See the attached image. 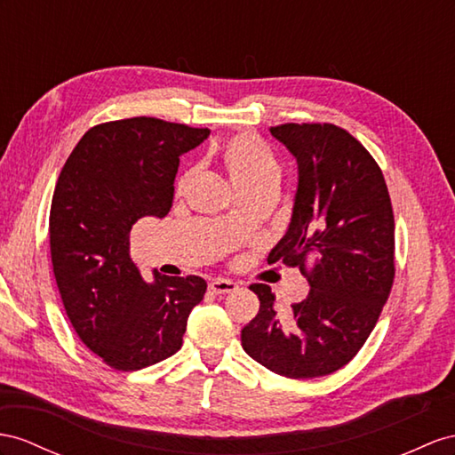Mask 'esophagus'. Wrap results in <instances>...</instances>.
I'll list each match as a JSON object with an SVG mask.
<instances>
[{"mask_svg":"<svg viewBox=\"0 0 455 455\" xmlns=\"http://www.w3.org/2000/svg\"><path fill=\"white\" fill-rule=\"evenodd\" d=\"M209 290H212L213 294H230V292H236L238 284L227 281V278H215V281L209 283Z\"/></svg>","mask_w":455,"mask_h":455,"instance_id":"esophagus-1","label":"esophagus"}]
</instances>
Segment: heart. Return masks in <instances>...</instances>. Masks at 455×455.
I'll use <instances>...</instances> for the list:
<instances>
[{
  "label": "heart",
  "instance_id": "obj_1",
  "mask_svg": "<svg viewBox=\"0 0 455 455\" xmlns=\"http://www.w3.org/2000/svg\"><path fill=\"white\" fill-rule=\"evenodd\" d=\"M220 163L228 174V179L236 188L248 196L265 186H278L281 169L275 156L259 138L251 134L232 136L220 149ZM190 180V174L180 180L179 188L182 190Z\"/></svg>",
  "mask_w": 455,
  "mask_h": 455
}]
</instances>
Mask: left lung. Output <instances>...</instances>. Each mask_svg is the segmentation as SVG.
I'll return each instance as SVG.
<instances>
[{
	"mask_svg": "<svg viewBox=\"0 0 455 455\" xmlns=\"http://www.w3.org/2000/svg\"><path fill=\"white\" fill-rule=\"evenodd\" d=\"M269 131L296 157L298 190L267 261L298 267L311 290L278 317L271 288L251 284L259 313L242 329V347L276 375L324 377L354 359L392 290L390 196L377 161L344 128L286 123Z\"/></svg>",
	"mask_w": 455,
	"mask_h": 455,
	"instance_id": "8db88e82",
	"label": "left lung"
}]
</instances>
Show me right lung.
<instances>
[{"mask_svg":"<svg viewBox=\"0 0 455 455\" xmlns=\"http://www.w3.org/2000/svg\"><path fill=\"white\" fill-rule=\"evenodd\" d=\"M209 128L154 116L92 126L55 184L50 250L57 288L78 339L116 371L144 369L177 354L202 276L146 283L131 259V230L171 212L180 156Z\"/></svg>","mask_w":455,"mask_h":455,"instance_id":"obj_1","label":"right lung"}]
</instances>
